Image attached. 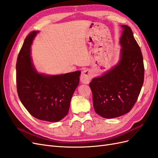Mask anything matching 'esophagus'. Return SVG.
<instances>
[{
  "label": "esophagus",
  "mask_w": 158,
  "mask_h": 158,
  "mask_svg": "<svg viewBox=\"0 0 158 158\" xmlns=\"http://www.w3.org/2000/svg\"><path fill=\"white\" fill-rule=\"evenodd\" d=\"M92 77V72L89 70L85 69L82 72L80 76V80L83 84H88Z\"/></svg>",
  "instance_id": "esophagus-1"
}]
</instances>
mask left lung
Here are the masks:
<instances>
[{
	"mask_svg": "<svg viewBox=\"0 0 158 158\" xmlns=\"http://www.w3.org/2000/svg\"><path fill=\"white\" fill-rule=\"evenodd\" d=\"M121 58L117 65L89 83L95 111L112 118L131 111L144 83L143 56L131 27L122 25Z\"/></svg>",
	"mask_w": 158,
	"mask_h": 158,
	"instance_id": "obj_1",
	"label": "left lung"
}]
</instances>
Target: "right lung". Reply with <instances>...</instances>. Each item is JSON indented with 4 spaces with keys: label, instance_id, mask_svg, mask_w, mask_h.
<instances>
[{
    "label": "right lung",
    "instance_id": "obj_1",
    "mask_svg": "<svg viewBox=\"0 0 158 158\" xmlns=\"http://www.w3.org/2000/svg\"><path fill=\"white\" fill-rule=\"evenodd\" d=\"M37 31L28 35L16 62L18 97L33 117L57 122L69 113L72 96L79 84L80 71L59 75L40 74L32 63L31 45Z\"/></svg>",
    "mask_w": 158,
    "mask_h": 158
}]
</instances>
